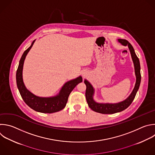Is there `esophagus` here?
Returning <instances> with one entry per match:
<instances>
[{
	"instance_id": "obj_1",
	"label": "esophagus",
	"mask_w": 155,
	"mask_h": 155,
	"mask_svg": "<svg viewBox=\"0 0 155 155\" xmlns=\"http://www.w3.org/2000/svg\"><path fill=\"white\" fill-rule=\"evenodd\" d=\"M82 75H83V76H86V75H87V73L86 72H83Z\"/></svg>"
}]
</instances>
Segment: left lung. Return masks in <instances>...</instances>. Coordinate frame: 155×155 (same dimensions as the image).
Instances as JSON below:
<instances>
[{"instance_id":"8db88e82","label":"left lung","mask_w":155,"mask_h":155,"mask_svg":"<svg viewBox=\"0 0 155 155\" xmlns=\"http://www.w3.org/2000/svg\"><path fill=\"white\" fill-rule=\"evenodd\" d=\"M118 42H120L124 46H128L129 50L130 51L131 57L134 64V72L136 75V83L134 89L130 95L124 100L120 101L116 104H110V103H98L95 101L94 99V95L95 90L92 85L87 80H84V82L86 86V98L89 107L93 111L101 113V114H114L122 111L127 109L133 101L136 94L139 89L140 80V66L139 58L136 56L134 50L131 45V44L126 39H118Z\"/></svg>"}]
</instances>
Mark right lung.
Returning <instances> with one entry per match:
<instances>
[{
	"label": "right lung",
	"mask_w": 155,
	"mask_h": 155,
	"mask_svg": "<svg viewBox=\"0 0 155 155\" xmlns=\"http://www.w3.org/2000/svg\"><path fill=\"white\" fill-rule=\"evenodd\" d=\"M35 39L31 45L24 51L19 61L18 70L16 71V83L20 94L25 104L33 110L42 113H53L62 110L66 105L69 95L74 87L82 82L81 76L69 80L62 86L59 93L52 97H39L27 89L22 77V71L25 59L28 51L32 47Z\"/></svg>",
	"instance_id": "1"
}]
</instances>
